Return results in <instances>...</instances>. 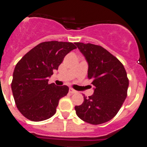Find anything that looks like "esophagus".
Listing matches in <instances>:
<instances>
[{
	"instance_id": "esophagus-1",
	"label": "esophagus",
	"mask_w": 147,
	"mask_h": 147,
	"mask_svg": "<svg viewBox=\"0 0 147 147\" xmlns=\"http://www.w3.org/2000/svg\"><path fill=\"white\" fill-rule=\"evenodd\" d=\"M69 93H71V94H74V93H76L77 91H76V90L73 89V88H70L69 89Z\"/></svg>"
}]
</instances>
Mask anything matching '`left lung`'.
<instances>
[{"instance_id": "8db88e82", "label": "left lung", "mask_w": 147, "mask_h": 147, "mask_svg": "<svg viewBox=\"0 0 147 147\" xmlns=\"http://www.w3.org/2000/svg\"><path fill=\"white\" fill-rule=\"evenodd\" d=\"M88 63V77L95 86L90 96L75 106L78 117L91 124H101L115 116L127 96L129 80L121 62L100 45L75 43Z\"/></svg>"}]
</instances>
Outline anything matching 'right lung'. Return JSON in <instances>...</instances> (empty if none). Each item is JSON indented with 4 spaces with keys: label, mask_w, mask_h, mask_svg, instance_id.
<instances>
[{
    "label": "right lung",
    "mask_w": 147,
    "mask_h": 147,
    "mask_svg": "<svg viewBox=\"0 0 147 147\" xmlns=\"http://www.w3.org/2000/svg\"><path fill=\"white\" fill-rule=\"evenodd\" d=\"M76 49L72 42L48 41L36 45L17 63L11 90L22 115L32 121L46 120L55 114L59 101L68 93L66 85L49 84L64 57Z\"/></svg>",
    "instance_id": "right-lung-1"
}]
</instances>
